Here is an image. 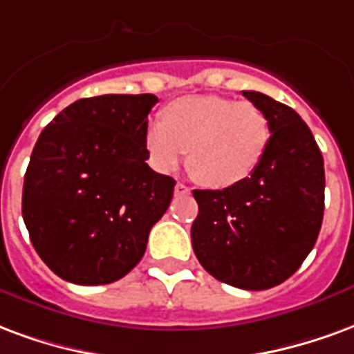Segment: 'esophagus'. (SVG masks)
I'll return each mask as SVG.
<instances>
[{
  "label": "esophagus",
  "mask_w": 354,
  "mask_h": 354,
  "mask_svg": "<svg viewBox=\"0 0 354 354\" xmlns=\"http://www.w3.org/2000/svg\"><path fill=\"white\" fill-rule=\"evenodd\" d=\"M190 194V188L187 185H183V183H177L175 185V196H187Z\"/></svg>",
  "instance_id": "obj_1"
}]
</instances>
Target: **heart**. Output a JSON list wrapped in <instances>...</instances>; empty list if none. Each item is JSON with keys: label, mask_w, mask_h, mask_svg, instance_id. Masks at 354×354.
Returning <instances> with one entry per match:
<instances>
[{"label": "heart", "mask_w": 354, "mask_h": 354, "mask_svg": "<svg viewBox=\"0 0 354 354\" xmlns=\"http://www.w3.org/2000/svg\"><path fill=\"white\" fill-rule=\"evenodd\" d=\"M272 139L266 113L251 102L224 95H185L160 111V122L143 131L149 162L162 174L179 166L211 188L236 187L264 160Z\"/></svg>", "instance_id": "b5f03b06"}]
</instances>
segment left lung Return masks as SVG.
<instances>
[{"label": "left lung", "instance_id": "1", "mask_svg": "<svg viewBox=\"0 0 354 354\" xmlns=\"http://www.w3.org/2000/svg\"><path fill=\"white\" fill-rule=\"evenodd\" d=\"M272 139L259 169L236 187L194 190L192 247L205 272L226 285L266 290L306 260L324 213V162L313 133L285 103L252 90Z\"/></svg>", "mask_w": 354, "mask_h": 354}]
</instances>
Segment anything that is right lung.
I'll return each mask as SVG.
<instances>
[{"label": "right lung", "instance_id": "right-lung-1", "mask_svg": "<svg viewBox=\"0 0 354 354\" xmlns=\"http://www.w3.org/2000/svg\"><path fill=\"white\" fill-rule=\"evenodd\" d=\"M152 94L84 97L41 131L24 175L22 216L35 251L58 277L107 285L143 259L175 180L143 149Z\"/></svg>", "mask_w": 354, "mask_h": 354}]
</instances>
